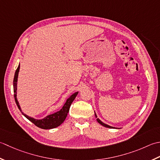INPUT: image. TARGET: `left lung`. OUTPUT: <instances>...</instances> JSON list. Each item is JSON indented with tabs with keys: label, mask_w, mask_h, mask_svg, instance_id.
I'll use <instances>...</instances> for the list:
<instances>
[{
	"label": "left lung",
	"mask_w": 160,
	"mask_h": 160,
	"mask_svg": "<svg viewBox=\"0 0 160 160\" xmlns=\"http://www.w3.org/2000/svg\"><path fill=\"white\" fill-rule=\"evenodd\" d=\"M94 115H95V117H96V118H97V115H96V113H94ZM97 121L98 122V123H99L101 125H102V126H105V127H106V128H115V127L110 126H109V125H107V124H106V123H103L102 121H101V120H100L99 118H97Z\"/></svg>",
	"instance_id": "1"
}]
</instances>
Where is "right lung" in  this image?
Returning a JSON list of instances; mask_svg holds the SVG:
<instances>
[{
    "instance_id": "add662e5",
    "label": "right lung",
    "mask_w": 160,
    "mask_h": 160,
    "mask_svg": "<svg viewBox=\"0 0 160 160\" xmlns=\"http://www.w3.org/2000/svg\"><path fill=\"white\" fill-rule=\"evenodd\" d=\"M19 70H20V64L18 65L17 69H16L15 72L14 81H13V86H14V99H15L16 103V105H17L18 109L21 110V112H22V115H23L28 119L30 120L31 122L33 123L34 125H36L37 127H38V128H42V129H52V128H57V127H58V126H60L61 123L64 122V120L66 119V117L68 115V113L69 112L70 107L71 106L72 103V102L74 100V99H75V97L78 94V92L72 94L70 97H68L66 103H64L63 106L62 107V108L59 110V111H57V112H54L53 114H51V115H49L42 119H36L33 118V117H29L28 115H25V113L22 112L20 105H19L17 98H16L17 81H18Z\"/></svg>"
}]
</instances>
